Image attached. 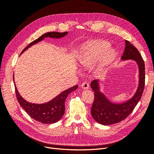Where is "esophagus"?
Listing matches in <instances>:
<instances>
[{
    "instance_id": "1",
    "label": "esophagus",
    "mask_w": 154,
    "mask_h": 154,
    "mask_svg": "<svg viewBox=\"0 0 154 154\" xmlns=\"http://www.w3.org/2000/svg\"><path fill=\"white\" fill-rule=\"evenodd\" d=\"M82 87L83 89H87L89 87V84L88 82H83L82 84Z\"/></svg>"
}]
</instances>
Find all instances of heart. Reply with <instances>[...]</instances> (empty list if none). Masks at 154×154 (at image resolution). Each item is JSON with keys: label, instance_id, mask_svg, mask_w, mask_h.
Here are the masks:
<instances>
[{"label": "heart", "instance_id": "obj_1", "mask_svg": "<svg viewBox=\"0 0 154 154\" xmlns=\"http://www.w3.org/2000/svg\"><path fill=\"white\" fill-rule=\"evenodd\" d=\"M109 48L110 44L105 41H97L89 44L81 56L80 64L83 67H88L101 59L100 66L104 67L116 54L115 51Z\"/></svg>", "mask_w": 154, "mask_h": 154}]
</instances>
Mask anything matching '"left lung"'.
<instances>
[{
	"label": "left lung",
	"mask_w": 154,
	"mask_h": 154,
	"mask_svg": "<svg viewBox=\"0 0 154 154\" xmlns=\"http://www.w3.org/2000/svg\"><path fill=\"white\" fill-rule=\"evenodd\" d=\"M122 60H134L138 65L139 83L136 94L123 103H113L100 91L98 81L94 80L91 83L94 91V100L91 108V114L96 122L103 125H109L122 122L132 113L140 100L145 83V67L144 60L136 48L125 40V48Z\"/></svg>",
	"instance_id": "1"
}]
</instances>
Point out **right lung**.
Here are the masks:
<instances>
[{
  "label": "right lung",
  "mask_w": 154,
  "mask_h": 154,
  "mask_svg": "<svg viewBox=\"0 0 154 154\" xmlns=\"http://www.w3.org/2000/svg\"><path fill=\"white\" fill-rule=\"evenodd\" d=\"M68 32H48L42 35L38 38L36 39L33 42H31L26 48L23 49L21 54L28 49L31 45L38 43L42 41L46 37L50 38H60L67 35ZM14 78V77H13ZM14 80V79H13ZM15 83V82H14ZM15 87V93L17 99L18 103L23 109L25 110L28 115L32 119L42 123L44 124H51L58 122L62 118L65 112V101H66L67 96L75 91L78 88V85H75L71 88H68L65 91L62 92L56 97L48 103L43 104H35L29 103L26 101L18 93L17 88Z\"/></svg>",
  "instance_id": "obj_1"
}]
</instances>
